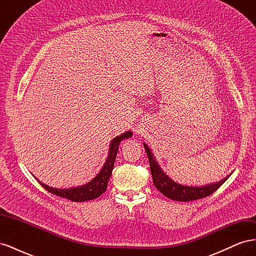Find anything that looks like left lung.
Wrapping results in <instances>:
<instances>
[{
  "label": "left lung",
  "mask_w": 256,
  "mask_h": 256,
  "mask_svg": "<svg viewBox=\"0 0 256 256\" xmlns=\"http://www.w3.org/2000/svg\"><path fill=\"white\" fill-rule=\"evenodd\" d=\"M143 145L147 156H148L150 172L154 187H156L162 194L173 200H177V202H189V200H194L210 196L212 193H214L220 186H222L228 180V178L232 174H228L219 182L207 184L204 186H187L178 184L171 180V178L162 171V168L158 164L156 159H154V154L150 150V147L147 146V144L143 143Z\"/></svg>",
  "instance_id": "1"
}]
</instances>
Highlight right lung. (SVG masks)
<instances>
[{
    "mask_svg": "<svg viewBox=\"0 0 256 256\" xmlns=\"http://www.w3.org/2000/svg\"><path fill=\"white\" fill-rule=\"evenodd\" d=\"M132 131H126V132H124L122 134H120L113 138L110 143L109 152H108V157L102 168L100 170L99 173L88 184L78 186V187L63 189L50 187V186L44 184L42 182H40V184L46 190L52 193V194L70 200L72 202H85V200H90L99 198L106 190L108 182H109L112 174L115 158L116 154H118L120 142L122 140H125V138H129L132 136Z\"/></svg>",
    "mask_w": 256,
    "mask_h": 256,
    "instance_id": "right-lung-1",
    "label": "right lung"
}]
</instances>
